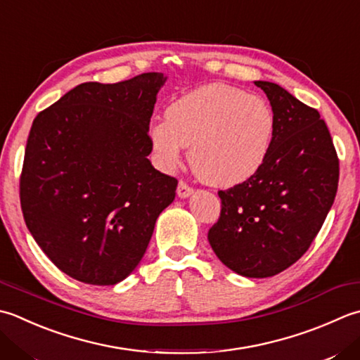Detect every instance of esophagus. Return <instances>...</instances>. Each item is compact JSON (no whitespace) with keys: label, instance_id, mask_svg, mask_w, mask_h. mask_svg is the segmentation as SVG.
I'll list each match as a JSON object with an SVG mask.
<instances>
[{"label":"esophagus","instance_id":"34e87169","mask_svg":"<svg viewBox=\"0 0 360 360\" xmlns=\"http://www.w3.org/2000/svg\"><path fill=\"white\" fill-rule=\"evenodd\" d=\"M193 193V187L188 186V182L181 179L179 184H178V196H181V198H187V196H190Z\"/></svg>","mask_w":360,"mask_h":360}]
</instances>
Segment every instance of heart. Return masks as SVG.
I'll use <instances>...</instances> for the list:
<instances>
[{"instance_id": "1", "label": "heart", "mask_w": 360, "mask_h": 360, "mask_svg": "<svg viewBox=\"0 0 360 360\" xmlns=\"http://www.w3.org/2000/svg\"><path fill=\"white\" fill-rule=\"evenodd\" d=\"M165 120L150 129L164 165L179 162L190 146L193 172L207 184L232 187L255 176L269 158L276 118L264 98L209 84L173 101Z\"/></svg>"}]
</instances>
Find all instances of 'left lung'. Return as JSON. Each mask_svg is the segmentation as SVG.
Listing matches in <instances>:
<instances>
[{"label": "left lung", "mask_w": 360, "mask_h": 360, "mask_svg": "<svg viewBox=\"0 0 360 360\" xmlns=\"http://www.w3.org/2000/svg\"><path fill=\"white\" fill-rule=\"evenodd\" d=\"M276 118L262 168L218 190L221 210L209 243L246 278H269L304 255L321 229L339 186V158L325 120L278 84L256 81Z\"/></svg>", "instance_id": "8db88e82"}]
</instances>
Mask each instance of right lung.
<instances>
[{
    "label": "right lung",
    "instance_id": "right-lung-1",
    "mask_svg": "<svg viewBox=\"0 0 360 360\" xmlns=\"http://www.w3.org/2000/svg\"><path fill=\"white\" fill-rule=\"evenodd\" d=\"M165 77L84 82L34 118L20 174L27 229L68 276L114 285L142 260L178 179L148 154L150 122Z\"/></svg>",
    "mask_w": 360,
    "mask_h": 360
}]
</instances>
